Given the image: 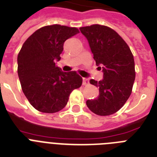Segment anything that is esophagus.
Returning a JSON list of instances; mask_svg holds the SVG:
<instances>
[{
	"mask_svg": "<svg viewBox=\"0 0 157 157\" xmlns=\"http://www.w3.org/2000/svg\"><path fill=\"white\" fill-rule=\"evenodd\" d=\"M90 84V81H89V79L87 78H83V85H88Z\"/></svg>",
	"mask_w": 157,
	"mask_h": 157,
	"instance_id": "obj_1",
	"label": "esophagus"
}]
</instances>
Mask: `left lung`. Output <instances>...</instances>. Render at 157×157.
<instances>
[{
    "mask_svg": "<svg viewBox=\"0 0 157 157\" xmlns=\"http://www.w3.org/2000/svg\"><path fill=\"white\" fill-rule=\"evenodd\" d=\"M80 30L89 42L96 64L102 66L103 72L102 80H90V84L99 88V95L87 100L86 105L98 115L114 114L132 94L136 78L133 55L122 37L108 26L96 24Z\"/></svg>",
    "mask_w": 157,
    "mask_h": 157,
    "instance_id": "left-lung-1",
    "label": "left lung"
}]
</instances>
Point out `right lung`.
I'll use <instances>...</instances> for the list:
<instances>
[{"instance_id":"add662e5","label":"right lung","mask_w":157,"mask_h":157,"mask_svg":"<svg viewBox=\"0 0 157 157\" xmlns=\"http://www.w3.org/2000/svg\"><path fill=\"white\" fill-rule=\"evenodd\" d=\"M76 27L46 25L23 43L17 56V74L25 96L37 110L56 113L67 105L68 97L81 87L82 78L76 72H64L56 65L63 43L78 34Z\"/></svg>"}]
</instances>
